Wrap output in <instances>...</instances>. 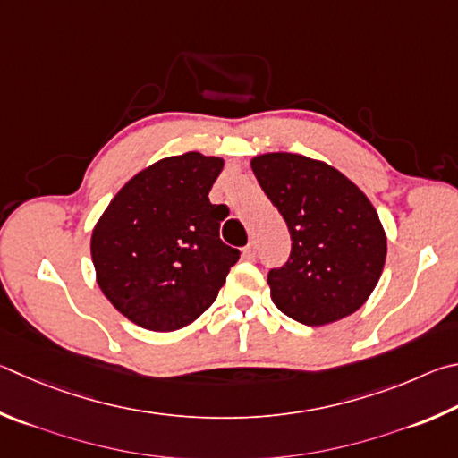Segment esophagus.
I'll use <instances>...</instances> for the list:
<instances>
[{
    "label": "esophagus",
    "instance_id": "34e87169",
    "mask_svg": "<svg viewBox=\"0 0 458 458\" xmlns=\"http://www.w3.org/2000/svg\"><path fill=\"white\" fill-rule=\"evenodd\" d=\"M255 253H258V250H255V245L253 243H250L247 247H243V259H247V261H253L255 259Z\"/></svg>",
    "mask_w": 458,
    "mask_h": 458
}]
</instances>
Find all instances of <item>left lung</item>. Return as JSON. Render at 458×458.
<instances>
[{
	"mask_svg": "<svg viewBox=\"0 0 458 458\" xmlns=\"http://www.w3.org/2000/svg\"><path fill=\"white\" fill-rule=\"evenodd\" d=\"M251 168L293 242L285 266L267 274L277 310L306 326L354 314L386 261V233L370 199L338 168L293 152L259 155Z\"/></svg>",
	"mask_w": 458,
	"mask_h": 458,
	"instance_id": "obj_1",
	"label": "left lung"
}]
</instances>
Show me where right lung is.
<instances>
[{
	"mask_svg": "<svg viewBox=\"0 0 458 458\" xmlns=\"http://www.w3.org/2000/svg\"><path fill=\"white\" fill-rule=\"evenodd\" d=\"M223 158L166 157L134 174L92 229L96 282L120 314L174 332L211 308L239 259L219 239L227 207L208 200Z\"/></svg>",
	"mask_w": 458,
	"mask_h": 458,
	"instance_id": "1",
	"label": "right lung"
}]
</instances>
